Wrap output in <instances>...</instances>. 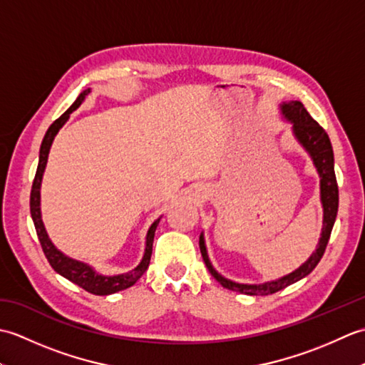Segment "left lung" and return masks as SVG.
Instances as JSON below:
<instances>
[{
	"instance_id": "8db88e82",
	"label": "left lung",
	"mask_w": 365,
	"mask_h": 365,
	"mask_svg": "<svg viewBox=\"0 0 365 365\" xmlns=\"http://www.w3.org/2000/svg\"><path fill=\"white\" fill-rule=\"evenodd\" d=\"M281 113L287 120L292 122V130H293L294 138H297L298 143L304 147L306 152L311 155V158L317 168V173L320 175L323 229H322V237L315 252L304 263H302L298 269H294L293 273L287 274L284 277L276 279V281L263 282L259 285L238 284L234 281H229V279L221 276L218 271L213 268L207 254L204 234H200L199 237L200 254H202L205 265L216 281H218L224 289L245 293V294H252V297H265V294H271L282 290L285 287L298 282L299 279L306 277L317 265H319V262L323 257L324 250H327V245L329 242L331 230H332V226H334L337 208H339V187H337L336 173H334V153H332V145H331L328 133L323 130V127L319 125V122H315L312 119V115L307 113L304 105L301 102H297V100H294V102H282Z\"/></svg>"
}]
</instances>
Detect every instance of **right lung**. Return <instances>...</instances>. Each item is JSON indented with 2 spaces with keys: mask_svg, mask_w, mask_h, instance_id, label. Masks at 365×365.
Listing matches in <instances>:
<instances>
[{
  "mask_svg": "<svg viewBox=\"0 0 365 365\" xmlns=\"http://www.w3.org/2000/svg\"><path fill=\"white\" fill-rule=\"evenodd\" d=\"M89 94H91L89 88L86 91H83L78 96V98L73 102V105L68 108V110L63 115H61L59 119L54 120L50 125V128L46 130L42 145H41V152H38V165H37L36 177L33 182V188H31L29 207H31V216H33L38 242H41L45 257L48 259L51 268L56 271V273H59L61 276L68 279L71 282L80 285L81 289H84L86 292L92 293V294H100V297H105V294H111V293L128 289V287L133 285L138 279L145 273V269L149 268L153 237H155V230H157V226L160 222V218L157 221H153L149 230H147L145 250H144V255H143L141 262H139V265L131 271H128V273L115 274V276H103V274L97 273V271L92 267H89L88 263H83V262L67 257V255L61 252L58 247L51 243V240L48 238V234H46L43 221H42V215H41V185H42L43 170L46 166V160H48L50 147L53 144L54 136H56L58 131L61 130V127L64 125V123L68 120V118H71V114L84 102V98H86Z\"/></svg>",
  "mask_w": 365,
  "mask_h": 365,
  "instance_id": "add662e5",
  "label": "right lung"
}]
</instances>
